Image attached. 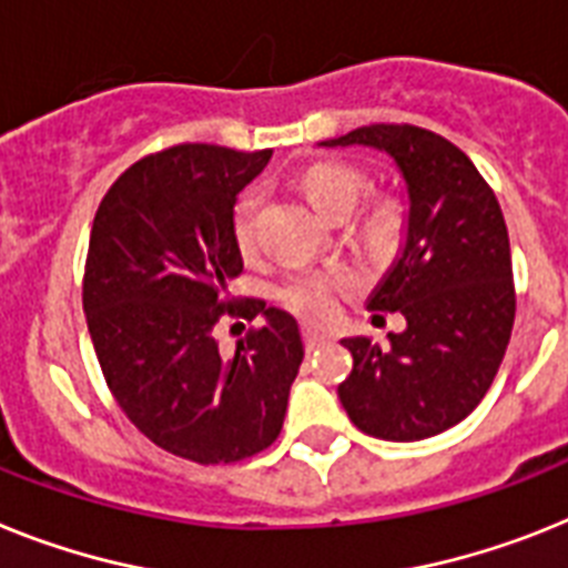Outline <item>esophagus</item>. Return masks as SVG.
I'll return each instance as SVG.
<instances>
[{"mask_svg":"<svg viewBox=\"0 0 568 568\" xmlns=\"http://www.w3.org/2000/svg\"><path fill=\"white\" fill-rule=\"evenodd\" d=\"M303 341H306V349H321V346H326L332 337L323 335V332H317V328H303Z\"/></svg>","mask_w":568,"mask_h":568,"instance_id":"esophagus-1","label":"esophagus"}]
</instances>
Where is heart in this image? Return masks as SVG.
Masks as SVG:
<instances>
[{"label":"heart","instance_id":"obj_1","mask_svg":"<svg viewBox=\"0 0 568 568\" xmlns=\"http://www.w3.org/2000/svg\"><path fill=\"white\" fill-rule=\"evenodd\" d=\"M303 193L308 195V202L317 207L326 219L341 222L355 211L361 199H364L369 179L364 170H357L352 164H341V161H323V164L308 166L303 179ZM262 195L260 190H245L233 204V240L242 251L254 245L256 240V213H260ZM402 207L393 199H375L364 211L361 222H357V236L366 247L373 251H387L395 245L398 233H402ZM346 283L341 274H326V271H303V274L288 276L280 285V300L285 306L297 312L306 321H326L328 314L335 312V294L337 288Z\"/></svg>","mask_w":568,"mask_h":568}]
</instances>
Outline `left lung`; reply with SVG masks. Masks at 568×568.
<instances>
[{"mask_svg":"<svg viewBox=\"0 0 568 568\" xmlns=\"http://www.w3.org/2000/svg\"><path fill=\"white\" fill-rule=\"evenodd\" d=\"M352 144L387 152L407 184V240L369 297L407 328L384 349L346 337L352 373L337 395L366 436L418 442L470 416L503 364L517 312L508 227L488 181L447 138L373 123L323 141Z\"/></svg>","mask_w":568,"mask_h":568,"instance_id":"1","label":"left lung"}]
</instances>
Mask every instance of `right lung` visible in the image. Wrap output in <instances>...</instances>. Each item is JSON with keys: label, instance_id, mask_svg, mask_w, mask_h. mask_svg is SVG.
Masks as SVG:
<instances>
[{"label": "right lung", "instance_id": "1", "mask_svg": "<svg viewBox=\"0 0 568 568\" xmlns=\"http://www.w3.org/2000/svg\"><path fill=\"white\" fill-rule=\"evenodd\" d=\"M268 159L213 144L146 155L103 195L89 236L83 312L114 402L152 445L199 465L274 445L303 364L292 314L225 297L242 274L233 204ZM225 313L263 317L233 356L212 337Z\"/></svg>", "mask_w": 568, "mask_h": 568}]
</instances>
